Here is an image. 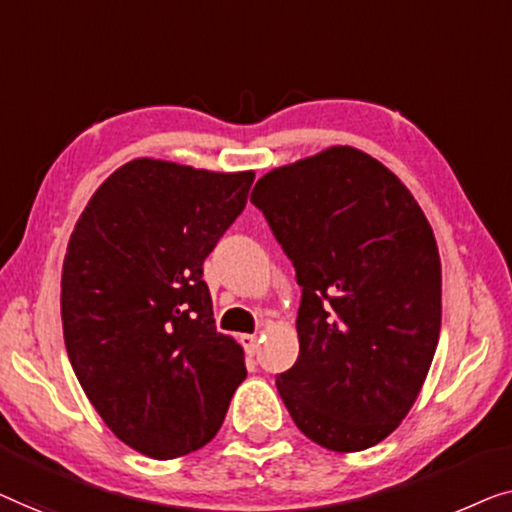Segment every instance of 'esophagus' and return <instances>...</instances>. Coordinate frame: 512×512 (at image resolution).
<instances>
[{"label": "esophagus", "mask_w": 512, "mask_h": 512, "mask_svg": "<svg viewBox=\"0 0 512 512\" xmlns=\"http://www.w3.org/2000/svg\"><path fill=\"white\" fill-rule=\"evenodd\" d=\"M241 345H243V348H246L248 355H255L257 348H259L257 336L255 334H241Z\"/></svg>", "instance_id": "obj_1"}]
</instances>
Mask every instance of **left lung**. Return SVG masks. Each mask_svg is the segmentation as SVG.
<instances>
[{
    "label": "left lung",
    "instance_id": "8db88e82",
    "mask_svg": "<svg viewBox=\"0 0 512 512\" xmlns=\"http://www.w3.org/2000/svg\"><path fill=\"white\" fill-rule=\"evenodd\" d=\"M250 201L301 287L299 357L276 376L280 399L322 448H371L413 408L441 334L429 220L385 164L350 146L269 171Z\"/></svg>",
    "mask_w": 512,
    "mask_h": 512
}]
</instances>
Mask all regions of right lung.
<instances>
[{"mask_svg": "<svg viewBox=\"0 0 512 512\" xmlns=\"http://www.w3.org/2000/svg\"><path fill=\"white\" fill-rule=\"evenodd\" d=\"M253 181L141 157L99 185L69 239V362L106 427L146 457L204 448L246 380L243 348L215 329L204 259Z\"/></svg>", "mask_w": 512, "mask_h": 512, "instance_id": "1", "label": "right lung"}]
</instances>
